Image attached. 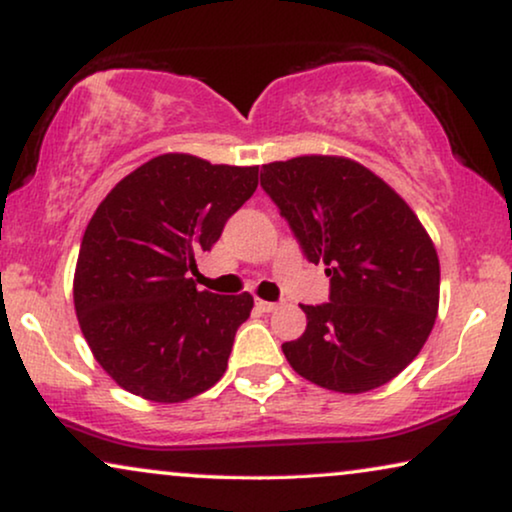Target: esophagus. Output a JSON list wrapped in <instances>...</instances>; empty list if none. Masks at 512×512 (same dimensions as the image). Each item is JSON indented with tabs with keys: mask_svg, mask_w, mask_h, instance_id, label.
<instances>
[{
	"mask_svg": "<svg viewBox=\"0 0 512 512\" xmlns=\"http://www.w3.org/2000/svg\"><path fill=\"white\" fill-rule=\"evenodd\" d=\"M256 307L261 312H275L277 307H279V303H270V300H256Z\"/></svg>",
	"mask_w": 512,
	"mask_h": 512,
	"instance_id": "esophagus-1",
	"label": "esophagus"
}]
</instances>
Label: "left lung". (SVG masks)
Wrapping results in <instances>:
<instances>
[{
    "label": "left lung",
    "instance_id": "1",
    "mask_svg": "<svg viewBox=\"0 0 512 512\" xmlns=\"http://www.w3.org/2000/svg\"><path fill=\"white\" fill-rule=\"evenodd\" d=\"M261 186L310 263H324L331 303L303 305L307 328L282 352L300 377L363 394L419 354L438 314L436 247L401 195L342 156L263 165Z\"/></svg>",
    "mask_w": 512,
    "mask_h": 512
}]
</instances>
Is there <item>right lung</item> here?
Returning <instances> with one entry per match:
<instances>
[{
    "label": "right lung",
    "instance_id": "right-lung-1",
    "mask_svg": "<svg viewBox=\"0 0 512 512\" xmlns=\"http://www.w3.org/2000/svg\"><path fill=\"white\" fill-rule=\"evenodd\" d=\"M258 165L163 153L111 188L83 233L74 307L118 387L181 403L221 380L254 298L198 291L188 272L254 195Z\"/></svg>",
    "mask_w": 512,
    "mask_h": 512
}]
</instances>
